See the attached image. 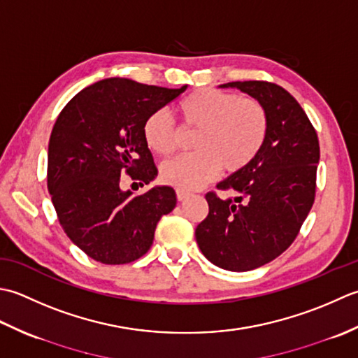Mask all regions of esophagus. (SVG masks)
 Segmentation results:
<instances>
[{
	"mask_svg": "<svg viewBox=\"0 0 358 358\" xmlns=\"http://www.w3.org/2000/svg\"><path fill=\"white\" fill-rule=\"evenodd\" d=\"M176 196H178V201H185V199L188 198V196H189V193L184 192V189H178Z\"/></svg>",
	"mask_w": 358,
	"mask_h": 358,
	"instance_id": "1",
	"label": "esophagus"
}]
</instances>
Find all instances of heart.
Segmentation results:
<instances>
[{"label": "heart", "instance_id": "heart-1", "mask_svg": "<svg viewBox=\"0 0 358 358\" xmlns=\"http://www.w3.org/2000/svg\"><path fill=\"white\" fill-rule=\"evenodd\" d=\"M182 127L196 131L194 155L160 166V178L178 189L192 192L220 173L244 170L258 156L267 137L268 117L261 101L235 92L198 90L178 105ZM147 147L160 156L176 151L179 131L165 111H155L143 123Z\"/></svg>", "mask_w": 358, "mask_h": 358}]
</instances>
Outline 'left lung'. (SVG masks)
I'll list each match as a JSON object with an SVG mask.
<instances>
[{"instance_id": "left-lung-1", "label": "left lung", "mask_w": 358, "mask_h": 358, "mask_svg": "<svg viewBox=\"0 0 358 358\" xmlns=\"http://www.w3.org/2000/svg\"><path fill=\"white\" fill-rule=\"evenodd\" d=\"M221 87H236L261 101L268 129L258 156L216 185L235 198L206 194L208 215L194 235L215 266L247 272L294 243L315 199L320 145L308 115L284 87L258 80Z\"/></svg>"}]
</instances>
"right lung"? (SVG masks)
<instances>
[{
  "label": "right lung",
  "mask_w": 358,
  "mask_h": 358,
  "mask_svg": "<svg viewBox=\"0 0 358 358\" xmlns=\"http://www.w3.org/2000/svg\"><path fill=\"white\" fill-rule=\"evenodd\" d=\"M185 90L106 78L80 91L58 115L49 138L48 189L64 233L94 261L115 266L143 257L160 217L176 207L171 187L134 196L122 189L120 176L127 173L142 187L155 180L143 123Z\"/></svg>",
  "instance_id": "1"
}]
</instances>
